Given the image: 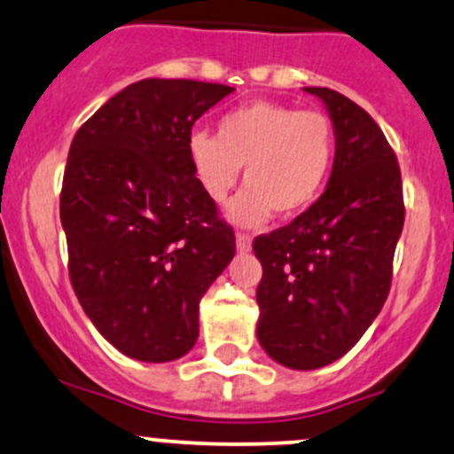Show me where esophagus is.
<instances>
[{
  "instance_id": "34e87169",
  "label": "esophagus",
  "mask_w": 454,
  "mask_h": 454,
  "mask_svg": "<svg viewBox=\"0 0 454 454\" xmlns=\"http://www.w3.org/2000/svg\"><path fill=\"white\" fill-rule=\"evenodd\" d=\"M251 245H253V238L248 236V233H236V247L240 253H248L251 251Z\"/></svg>"
}]
</instances>
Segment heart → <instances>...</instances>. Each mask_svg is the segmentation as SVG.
I'll return each mask as SVG.
<instances>
[{"label":"heart","instance_id":"obj_1","mask_svg":"<svg viewBox=\"0 0 454 454\" xmlns=\"http://www.w3.org/2000/svg\"><path fill=\"white\" fill-rule=\"evenodd\" d=\"M338 138L329 116L275 101H251L218 121V134L190 131L186 153L194 179L214 203L225 201L245 167L247 186L227 216L257 227L277 212L296 216L323 194L335 164Z\"/></svg>","mask_w":454,"mask_h":454}]
</instances>
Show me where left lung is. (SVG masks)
<instances>
[{
  "instance_id": "left-lung-1",
  "label": "left lung",
  "mask_w": 454,
  "mask_h": 454,
  "mask_svg": "<svg viewBox=\"0 0 454 454\" xmlns=\"http://www.w3.org/2000/svg\"><path fill=\"white\" fill-rule=\"evenodd\" d=\"M325 104L338 151L325 192L290 225L255 238L257 340L292 370L348 353L387 299L404 223L401 168L372 116L338 90L307 86Z\"/></svg>"
}]
</instances>
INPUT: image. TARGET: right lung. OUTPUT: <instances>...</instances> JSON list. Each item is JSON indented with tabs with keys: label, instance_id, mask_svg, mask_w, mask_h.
Instances as JSON below:
<instances>
[{
	"label": "right lung",
	"instance_id": "1",
	"mask_svg": "<svg viewBox=\"0 0 454 454\" xmlns=\"http://www.w3.org/2000/svg\"><path fill=\"white\" fill-rule=\"evenodd\" d=\"M236 89L194 80H140L77 129L60 221L80 305L131 359L164 364L199 338V301L236 255L190 168L194 121Z\"/></svg>",
	"mask_w": 454,
	"mask_h": 454
}]
</instances>
